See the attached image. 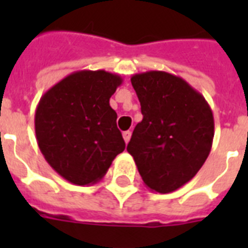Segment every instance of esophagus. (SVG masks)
<instances>
[{
    "mask_svg": "<svg viewBox=\"0 0 248 248\" xmlns=\"http://www.w3.org/2000/svg\"><path fill=\"white\" fill-rule=\"evenodd\" d=\"M124 143L127 144L128 141H130V139H131V131H124Z\"/></svg>",
    "mask_w": 248,
    "mask_h": 248,
    "instance_id": "34e87169",
    "label": "esophagus"
}]
</instances>
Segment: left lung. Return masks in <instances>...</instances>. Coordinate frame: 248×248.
<instances>
[{"label": "left lung", "mask_w": 248, "mask_h": 248, "mask_svg": "<svg viewBox=\"0 0 248 248\" xmlns=\"http://www.w3.org/2000/svg\"><path fill=\"white\" fill-rule=\"evenodd\" d=\"M141 105L127 152L144 184L153 192L181 188L207 159L214 140V114L203 95L185 79L162 71L131 77Z\"/></svg>", "instance_id": "8db88e82"}]
</instances>
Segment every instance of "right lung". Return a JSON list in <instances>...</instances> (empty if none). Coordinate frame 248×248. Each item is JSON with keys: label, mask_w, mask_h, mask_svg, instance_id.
Masks as SVG:
<instances>
[{"label": "right lung", "mask_w": 248, "mask_h": 248, "mask_svg": "<svg viewBox=\"0 0 248 248\" xmlns=\"http://www.w3.org/2000/svg\"><path fill=\"white\" fill-rule=\"evenodd\" d=\"M124 79L105 71L73 72L48 89L34 116L37 144L47 163L72 184L104 177L124 140L109 104Z\"/></svg>", "instance_id": "obj_1"}]
</instances>
